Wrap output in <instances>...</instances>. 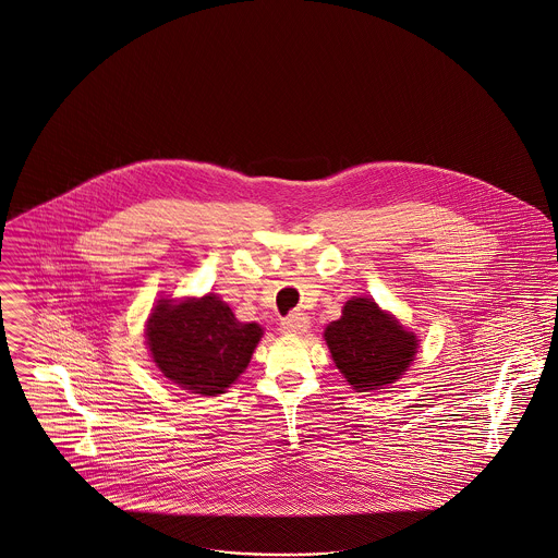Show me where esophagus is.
<instances>
[{
	"label": "esophagus",
	"mask_w": 558,
	"mask_h": 558,
	"mask_svg": "<svg viewBox=\"0 0 558 558\" xmlns=\"http://www.w3.org/2000/svg\"><path fill=\"white\" fill-rule=\"evenodd\" d=\"M280 326L287 335H303L310 328V318H307V314L292 312L287 318L282 319Z\"/></svg>",
	"instance_id": "esophagus-1"
}]
</instances>
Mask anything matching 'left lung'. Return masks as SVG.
<instances>
[{"label": "left lung", "mask_w": 558, "mask_h": 558, "mask_svg": "<svg viewBox=\"0 0 558 558\" xmlns=\"http://www.w3.org/2000/svg\"><path fill=\"white\" fill-rule=\"evenodd\" d=\"M324 339L337 368L355 391L383 389L393 383L408 371L418 345L416 337L372 299L347 301L343 316L328 324Z\"/></svg>", "instance_id": "left-lung-1"}]
</instances>
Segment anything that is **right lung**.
<instances>
[{
  "mask_svg": "<svg viewBox=\"0 0 558 558\" xmlns=\"http://www.w3.org/2000/svg\"><path fill=\"white\" fill-rule=\"evenodd\" d=\"M262 335V326L239 322L215 294L178 305L159 301L146 328L160 372L201 396L223 393L248 366Z\"/></svg>",
  "mask_w": 558,
  "mask_h": 558,
  "instance_id": "add662e5",
  "label": "right lung"
}]
</instances>
